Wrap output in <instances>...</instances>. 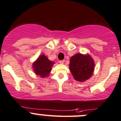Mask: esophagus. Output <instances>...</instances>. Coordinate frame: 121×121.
I'll use <instances>...</instances> for the list:
<instances>
[{"mask_svg": "<svg viewBox=\"0 0 121 121\" xmlns=\"http://www.w3.org/2000/svg\"><path fill=\"white\" fill-rule=\"evenodd\" d=\"M64 62H65V60H60L59 61V63H60V64H64Z\"/></svg>", "mask_w": 121, "mask_h": 121, "instance_id": "obj_1", "label": "esophagus"}]
</instances>
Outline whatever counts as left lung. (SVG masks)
<instances>
[{
  "instance_id": "left-lung-1",
  "label": "left lung",
  "mask_w": 121,
  "mask_h": 121,
  "mask_svg": "<svg viewBox=\"0 0 121 121\" xmlns=\"http://www.w3.org/2000/svg\"><path fill=\"white\" fill-rule=\"evenodd\" d=\"M94 66L93 60L89 55L77 54L70 58L69 69L74 79L80 82L92 76Z\"/></svg>"
}]
</instances>
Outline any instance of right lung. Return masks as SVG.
Here are the masks:
<instances>
[{
    "label": "right lung",
    "instance_id": "1",
    "mask_svg": "<svg viewBox=\"0 0 121 121\" xmlns=\"http://www.w3.org/2000/svg\"><path fill=\"white\" fill-rule=\"evenodd\" d=\"M54 63L50 61L44 55L40 56L33 64L35 73L41 77H46L49 75Z\"/></svg>",
    "mask_w": 121,
    "mask_h": 121
}]
</instances>
